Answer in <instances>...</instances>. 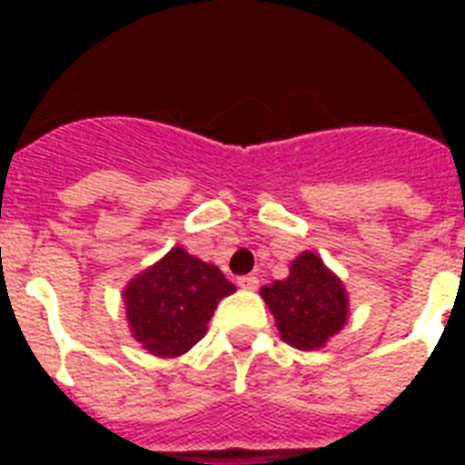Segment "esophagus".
<instances>
[{"label": "esophagus", "mask_w": 465, "mask_h": 465, "mask_svg": "<svg viewBox=\"0 0 465 465\" xmlns=\"http://www.w3.org/2000/svg\"><path fill=\"white\" fill-rule=\"evenodd\" d=\"M239 287L241 290H258V277H253V275H243V277H239Z\"/></svg>", "instance_id": "34e87169"}]
</instances>
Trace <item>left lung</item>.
<instances>
[{
    "mask_svg": "<svg viewBox=\"0 0 465 465\" xmlns=\"http://www.w3.org/2000/svg\"><path fill=\"white\" fill-rule=\"evenodd\" d=\"M261 297L284 342L297 350L323 347L347 323L345 287L311 251L292 261L287 280L262 287Z\"/></svg>",
    "mask_w": 465,
    "mask_h": 465,
    "instance_id": "obj_1",
    "label": "left lung"
}]
</instances>
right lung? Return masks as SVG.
Here are the masks:
<instances>
[{
  "label": "right lung",
  "instance_id": "1",
  "mask_svg": "<svg viewBox=\"0 0 465 465\" xmlns=\"http://www.w3.org/2000/svg\"><path fill=\"white\" fill-rule=\"evenodd\" d=\"M233 287L217 265L185 248H171L123 292L133 338L156 357H178L200 342L207 323Z\"/></svg>",
  "mask_w": 465,
  "mask_h": 465
}]
</instances>
